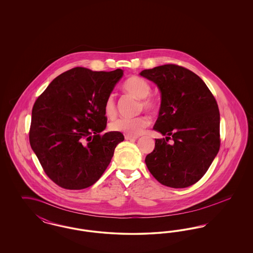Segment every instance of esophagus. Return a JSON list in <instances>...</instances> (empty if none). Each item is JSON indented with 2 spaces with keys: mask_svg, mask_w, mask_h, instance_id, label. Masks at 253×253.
<instances>
[{
  "mask_svg": "<svg viewBox=\"0 0 253 253\" xmlns=\"http://www.w3.org/2000/svg\"><path fill=\"white\" fill-rule=\"evenodd\" d=\"M137 138H138V136H136V135H129V134L125 135L126 140H134V139H137Z\"/></svg>",
  "mask_w": 253,
  "mask_h": 253,
  "instance_id": "esophagus-1",
  "label": "esophagus"
}]
</instances>
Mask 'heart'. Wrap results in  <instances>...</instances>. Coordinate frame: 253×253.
<instances>
[{"label": "heart", "mask_w": 253, "mask_h": 253, "mask_svg": "<svg viewBox=\"0 0 253 253\" xmlns=\"http://www.w3.org/2000/svg\"><path fill=\"white\" fill-rule=\"evenodd\" d=\"M123 88L126 92L132 96L141 98L139 110L145 109L147 111L153 112L157 108V103L155 98L149 96L152 91V86L144 79L132 76L129 78L123 85ZM104 112L105 115L113 119L117 116L118 108L116 100L113 95L106 98L104 103ZM151 124V120L147 116H139L133 119H124L121 118L116 121H112L110 124V130L114 132H121L128 133L131 135H137Z\"/></svg>", "instance_id": "1"}]
</instances>
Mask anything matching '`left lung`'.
I'll return each instance as SVG.
<instances>
[{
	"label": "left lung",
	"instance_id": "1",
	"mask_svg": "<svg viewBox=\"0 0 253 253\" xmlns=\"http://www.w3.org/2000/svg\"><path fill=\"white\" fill-rule=\"evenodd\" d=\"M161 92L154 151L145 158L153 176L170 188H187L200 180L220 148V114L215 97L191 70L164 64L140 72ZM169 139L172 144H169Z\"/></svg>",
	"mask_w": 253,
	"mask_h": 253
}]
</instances>
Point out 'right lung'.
Here are the masks:
<instances>
[{"mask_svg":"<svg viewBox=\"0 0 253 253\" xmlns=\"http://www.w3.org/2000/svg\"><path fill=\"white\" fill-rule=\"evenodd\" d=\"M123 70L75 67L60 74L37 98L29 142L44 172L66 190L95 184L108 167L121 132L100 134L107 125L104 103Z\"/></svg>","mask_w":253,"mask_h":253,"instance_id":"obj_1","label":"right lung"}]
</instances>
